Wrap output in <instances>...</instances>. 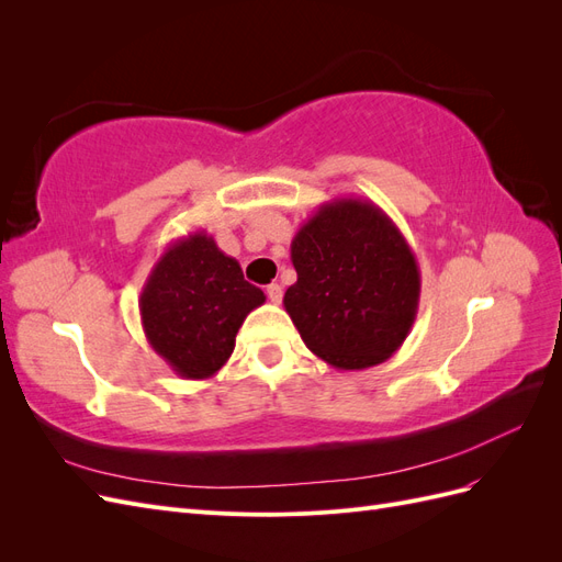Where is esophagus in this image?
<instances>
[{
    "label": "esophagus",
    "mask_w": 562,
    "mask_h": 562,
    "mask_svg": "<svg viewBox=\"0 0 562 562\" xmlns=\"http://www.w3.org/2000/svg\"><path fill=\"white\" fill-rule=\"evenodd\" d=\"M265 293H267L269 302H274V304H279V302H281V297H283V291H281V285H279V283H269Z\"/></svg>",
    "instance_id": "34e87169"
}]
</instances>
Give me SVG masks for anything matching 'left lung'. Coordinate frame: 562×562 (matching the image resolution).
<instances>
[{
	"label": "left lung",
	"instance_id": "1",
	"mask_svg": "<svg viewBox=\"0 0 562 562\" xmlns=\"http://www.w3.org/2000/svg\"><path fill=\"white\" fill-rule=\"evenodd\" d=\"M297 281L283 307L312 353L337 370L384 363L411 333L422 277L413 248L380 206L333 199L291 244Z\"/></svg>",
	"mask_w": 562,
	"mask_h": 562
}]
</instances>
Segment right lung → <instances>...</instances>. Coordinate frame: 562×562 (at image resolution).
Wrapping results in <instances>:
<instances>
[{
    "label": "right lung",
    "instance_id": "right-lung-1",
    "mask_svg": "<svg viewBox=\"0 0 562 562\" xmlns=\"http://www.w3.org/2000/svg\"><path fill=\"white\" fill-rule=\"evenodd\" d=\"M265 300L213 236L192 232L151 267L140 293V321L149 347L176 375L209 380L227 363L236 333Z\"/></svg>",
    "mask_w": 562,
    "mask_h": 562
}]
</instances>
